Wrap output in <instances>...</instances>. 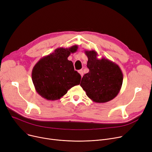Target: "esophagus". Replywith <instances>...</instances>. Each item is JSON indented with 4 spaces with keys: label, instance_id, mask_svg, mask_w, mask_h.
Instances as JSON below:
<instances>
[{
    "label": "esophagus",
    "instance_id": "esophagus-1",
    "mask_svg": "<svg viewBox=\"0 0 152 152\" xmlns=\"http://www.w3.org/2000/svg\"><path fill=\"white\" fill-rule=\"evenodd\" d=\"M78 73L80 74V75L81 76H83V75H84V73H83V69H80V70H79L78 71Z\"/></svg>",
    "mask_w": 152,
    "mask_h": 152
}]
</instances>
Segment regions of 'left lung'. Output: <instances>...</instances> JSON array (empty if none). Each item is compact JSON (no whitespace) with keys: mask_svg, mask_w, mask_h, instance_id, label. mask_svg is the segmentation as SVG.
Masks as SVG:
<instances>
[{"mask_svg":"<svg viewBox=\"0 0 152 152\" xmlns=\"http://www.w3.org/2000/svg\"><path fill=\"white\" fill-rule=\"evenodd\" d=\"M89 69L81 79L80 86L93 102L105 103L113 100L121 88L123 75L119 66L106 58H97L95 50H85Z\"/></svg>","mask_w":152,"mask_h":152,"instance_id":"1","label":"left lung"}]
</instances>
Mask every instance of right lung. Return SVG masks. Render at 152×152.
<instances>
[{"label": "right lung", "mask_w": 152, "mask_h": 152, "mask_svg": "<svg viewBox=\"0 0 152 152\" xmlns=\"http://www.w3.org/2000/svg\"><path fill=\"white\" fill-rule=\"evenodd\" d=\"M78 46L58 48L54 52L40 59L32 71V80L37 94L48 100H56L68 91L79 85L81 76L75 70L73 63L68 60Z\"/></svg>", "instance_id": "1"}]
</instances>
